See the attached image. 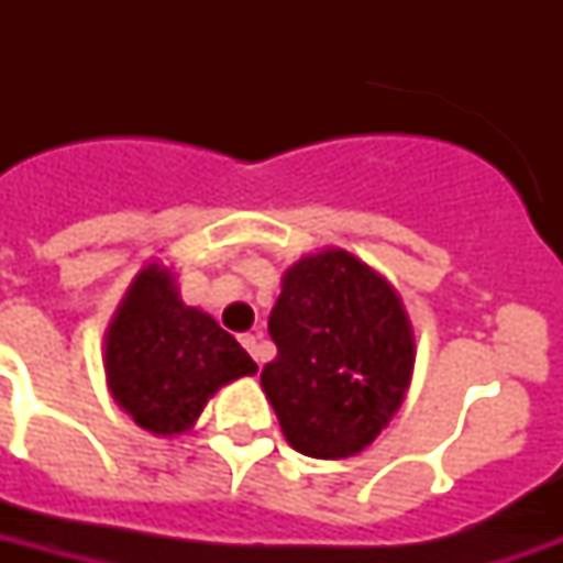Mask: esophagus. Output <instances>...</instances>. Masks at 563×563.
<instances>
[{
    "label": "esophagus",
    "instance_id": "esophagus-1",
    "mask_svg": "<svg viewBox=\"0 0 563 563\" xmlns=\"http://www.w3.org/2000/svg\"><path fill=\"white\" fill-rule=\"evenodd\" d=\"M239 342H242V347H245V351L251 353V356H254L256 365H263V360H265L263 335H260V333H245V335H242V339H239Z\"/></svg>",
    "mask_w": 563,
    "mask_h": 563
}]
</instances>
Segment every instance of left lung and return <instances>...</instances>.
Segmentation results:
<instances>
[{
	"label": "left lung",
	"instance_id": "8db88e82",
	"mask_svg": "<svg viewBox=\"0 0 563 563\" xmlns=\"http://www.w3.org/2000/svg\"><path fill=\"white\" fill-rule=\"evenodd\" d=\"M268 335L277 356L260 383L298 453L356 455L400 409L415 365L409 318L397 291L347 251L291 265Z\"/></svg>",
	"mask_w": 563,
	"mask_h": 563
}]
</instances>
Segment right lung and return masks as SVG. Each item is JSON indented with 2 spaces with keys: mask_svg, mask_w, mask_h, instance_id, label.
Here are the masks:
<instances>
[{
  "mask_svg": "<svg viewBox=\"0 0 563 563\" xmlns=\"http://www.w3.org/2000/svg\"><path fill=\"white\" fill-rule=\"evenodd\" d=\"M104 371L113 400L140 427L178 435L219 385L251 376L256 362L210 316L184 307L166 268L148 265L110 324Z\"/></svg>",
  "mask_w": 563,
  "mask_h": 563,
  "instance_id": "add662e5",
  "label": "right lung"
}]
</instances>
